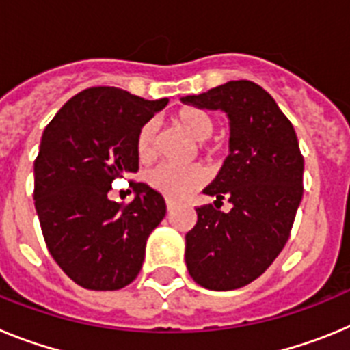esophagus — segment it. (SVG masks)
<instances>
[{
  "instance_id": "1",
  "label": "esophagus",
  "mask_w": 350,
  "mask_h": 350,
  "mask_svg": "<svg viewBox=\"0 0 350 350\" xmlns=\"http://www.w3.org/2000/svg\"><path fill=\"white\" fill-rule=\"evenodd\" d=\"M177 206V202H173V200H170V198H166V208H168V212H172L173 208Z\"/></svg>"
}]
</instances>
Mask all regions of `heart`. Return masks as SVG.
Segmentation results:
<instances>
[{
  "label": "heart",
  "mask_w": 350,
  "mask_h": 350,
  "mask_svg": "<svg viewBox=\"0 0 350 350\" xmlns=\"http://www.w3.org/2000/svg\"><path fill=\"white\" fill-rule=\"evenodd\" d=\"M173 124L184 129L193 140L205 142L213 131V120L205 110L184 107L173 113ZM157 122L147 120L137 135V154L142 163H148L156 152ZM206 180V172L198 165H157L147 173L148 185L168 198H184Z\"/></svg>",
  "instance_id": "b5f03b06"
}]
</instances>
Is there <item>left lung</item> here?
<instances>
[{"mask_svg": "<svg viewBox=\"0 0 350 350\" xmlns=\"http://www.w3.org/2000/svg\"><path fill=\"white\" fill-rule=\"evenodd\" d=\"M184 105L221 110L230 120V156L203 193L224 198L228 213L196 208L185 234V265L196 284L212 291L243 287L267 271L289 238L303 196L298 138L279 105L258 83L231 80Z\"/></svg>", "mask_w": 350, "mask_h": 350, "instance_id": "left-lung-1", "label": "left lung"}]
</instances>
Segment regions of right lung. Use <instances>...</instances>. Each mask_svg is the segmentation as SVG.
<instances>
[{"label": "right lung", "mask_w": 350, "mask_h": 350, "mask_svg": "<svg viewBox=\"0 0 350 350\" xmlns=\"http://www.w3.org/2000/svg\"><path fill=\"white\" fill-rule=\"evenodd\" d=\"M168 105L119 88L73 96L49 122L35 161V206L49 252L85 289L116 291L140 273L165 198L131 182L129 205L112 202V182L138 172L137 135Z\"/></svg>", "instance_id": "right-lung-1"}]
</instances>
